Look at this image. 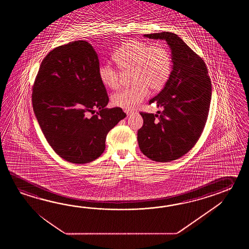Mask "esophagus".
I'll return each mask as SVG.
<instances>
[{"label": "esophagus", "mask_w": 249, "mask_h": 249, "mask_svg": "<svg viewBox=\"0 0 249 249\" xmlns=\"http://www.w3.org/2000/svg\"><path fill=\"white\" fill-rule=\"evenodd\" d=\"M125 113H126L127 116H130L132 114V112L128 111V110H125Z\"/></svg>", "instance_id": "1"}]
</instances>
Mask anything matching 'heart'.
<instances>
[{
    "label": "heart",
    "instance_id": "obj_1",
    "mask_svg": "<svg viewBox=\"0 0 249 249\" xmlns=\"http://www.w3.org/2000/svg\"><path fill=\"white\" fill-rule=\"evenodd\" d=\"M113 58L122 72L131 71L130 78L133 85L112 96L113 104L125 110L139 106L147 98L148 88L154 91L161 90L169 79L172 58L163 44L130 40L117 49ZM99 76L107 88L116 89L119 86L121 74L109 62L100 65Z\"/></svg>",
    "mask_w": 249,
    "mask_h": 249
}]
</instances>
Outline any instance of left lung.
Listing matches in <instances>:
<instances>
[{
	"label": "left lung",
	"instance_id": "8db88e82",
	"mask_svg": "<svg viewBox=\"0 0 249 249\" xmlns=\"http://www.w3.org/2000/svg\"><path fill=\"white\" fill-rule=\"evenodd\" d=\"M165 40L172 51L173 70L167 83L148 104L163 108L158 114L141 112L139 147L148 159L170 162L188 153L201 136L210 107L212 84L205 61L174 33L145 35Z\"/></svg>",
	"mask_w": 249,
	"mask_h": 249
}]
</instances>
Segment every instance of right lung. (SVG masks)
<instances>
[{"instance_id": "add662e5", "label": "right lung", "mask_w": 249, "mask_h": 249, "mask_svg": "<svg viewBox=\"0 0 249 249\" xmlns=\"http://www.w3.org/2000/svg\"><path fill=\"white\" fill-rule=\"evenodd\" d=\"M99 68L90 43L69 42L48 53L33 85V109L48 143L74 164L98 159L107 132L126 117L120 107H106Z\"/></svg>"}]
</instances>
